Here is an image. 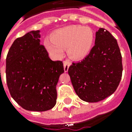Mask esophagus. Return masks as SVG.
<instances>
[{"label": "esophagus", "instance_id": "1", "mask_svg": "<svg viewBox=\"0 0 132 132\" xmlns=\"http://www.w3.org/2000/svg\"><path fill=\"white\" fill-rule=\"evenodd\" d=\"M71 65V62L69 61V60L63 61V69H64V71L67 72L69 70V66Z\"/></svg>", "mask_w": 132, "mask_h": 132}]
</instances>
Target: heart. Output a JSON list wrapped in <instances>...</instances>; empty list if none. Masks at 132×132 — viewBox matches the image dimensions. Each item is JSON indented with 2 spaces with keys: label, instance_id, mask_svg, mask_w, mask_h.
Returning a JSON list of instances; mask_svg holds the SVG:
<instances>
[{
  "label": "heart",
  "instance_id": "b5f03b06",
  "mask_svg": "<svg viewBox=\"0 0 132 132\" xmlns=\"http://www.w3.org/2000/svg\"><path fill=\"white\" fill-rule=\"evenodd\" d=\"M91 28L81 25H70L52 33L51 41L45 40L46 50L55 57L60 58L67 49V54L74 60H82L90 52L94 42Z\"/></svg>",
  "mask_w": 132,
  "mask_h": 132
}]
</instances>
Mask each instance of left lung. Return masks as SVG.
Returning <instances> with one entry per match:
<instances>
[{
  "label": "left lung",
  "mask_w": 132,
  "mask_h": 132,
  "mask_svg": "<svg viewBox=\"0 0 132 132\" xmlns=\"http://www.w3.org/2000/svg\"><path fill=\"white\" fill-rule=\"evenodd\" d=\"M122 70L116 39L108 30L100 28L90 54L80 62L72 63L68 72L78 96L83 101L96 102L116 90Z\"/></svg>",
  "instance_id": "1"
}]
</instances>
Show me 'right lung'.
<instances>
[{
	"label": "right lung",
	"instance_id": "add662e5",
	"mask_svg": "<svg viewBox=\"0 0 132 132\" xmlns=\"http://www.w3.org/2000/svg\"><path fill=\"white\" fill-rule=\"evenodd\" d=\"M39 30L16 39L6 57V80L11 96L24 110H49L56 103L62 61L51 60L40 44Z\"/></svg>",
	"mask_w": 132,
	"mask_h": 132
}]
</instances>
